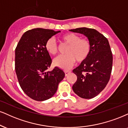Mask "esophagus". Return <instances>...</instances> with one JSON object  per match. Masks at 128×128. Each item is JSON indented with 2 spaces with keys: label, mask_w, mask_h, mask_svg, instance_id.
Returning <instances> with one entry per match:
<instances>
[{
  "label": "esophagus",
  "mask_w": 128,
  "mask_h": 128,
  "mask_svg": "<svg viewBox=\"0 0 128 128\" xmlns=\"http://www.w3.org/2000/svg\"><path fill=\"white\" fill-rule=\"evenodd\" d=\"M70 73V71H69V70H66V71H64V74H65V76H67L68 74Z\"/></svg>",
  "instance_id": "1"
}]
</instances>
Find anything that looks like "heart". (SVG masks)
Segmentation results:
<instances>
[{"instance_id": "heart-1", "label": "heart", "mask_w": 128, "mask_h": 128, "mask_svg": "<svg viewBox=\"0 0 128 128\" xmlns=\"http://www.w3.org/2000/svg\"><path fill=\"white\" fill-rule=\"evenodd\" d=\"M62 39L69 46L66 51L67 54L55 58V66L64 70H68L74 65L75 60L78 62H82L87 59L91 50L90 43L87 39L81 38L80 36L74 33L64 34L62 36ZM45 48L49 54H56L58 47L54 37H50L47 40Z\"/></svg>"}]
</instances>
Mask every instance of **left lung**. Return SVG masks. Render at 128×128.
Listing matches in <instances>:
<instances>
[{
  "label": "left lung",
  "instance_id": "1",
  "mask_svg": "<svg viewBox=\"0 0 128 128\" xmlns=\"http://www.w3.org/2000/svg\"><path fill=\"white\" fill-rule=\"evenodd\" d=\"M87 38L90 53L73 72L77 80L72 86L74 92L82 98H94L104 90L110 80L113 56L108 39L97 30L86 27L70 30Z\"/></svg>",
  "mask_w": 128,
  "mask_h": 128
}]
</instances>
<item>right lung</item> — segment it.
<instances>
[{"label":"right lung","instance_id":"obj_1","mask_svg":"<svg viewBox=\"0 0 128 128\" xmlns=\"http://www.w3.org/2000/svg\"><path fill=\"white\" fill-rule=\"evenodd\" d=\"M60 32L43 28L26 31L15 49V72L24 92L36 101H44L53 97L64 73L55 67L47 69L52 64L49 53L45 48L47 40Z\"/></svg>","mask_w":128,"mask_h":128}]
</instances>
